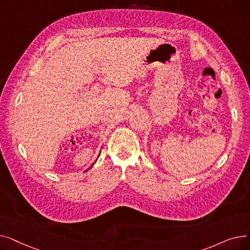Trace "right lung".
I'll return each mask as SVG.
<instances>
[{
  "label": "right lung",
  "instance_id": "add662e5",
  "mask_svg": "<svg viewBox=\"0 0 250 250\" xmlns=\"http://www.w3.org/2000/svg\"><path fill=\"white\" fill-rule=\"evenodd\" d=\"M98 157H99V156H98ZM94 163H95V162H94ZM94 163H93V164H92V165H94ZM92 165H91V167H92ZM88 169H89V168H88ZM88 169H87V170H88Z\"/></svg>",
  "mask_w": 250,
  "mask_h": 250
}]
</instances>
